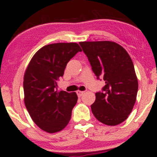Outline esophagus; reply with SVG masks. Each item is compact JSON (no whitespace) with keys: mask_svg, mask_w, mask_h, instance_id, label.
I'll return each instance as SVG.
<instances>
[{"mask_svg":"<svg viewBox=\"0 0 157 157\" xmlns=\"http://www.w3.org/2000/svg\"><path fill=\"white\" fill-rule=\"evenodd\" d=\"M76 93H77V95H78V97H82L83 94H84V92H82V91H77L76 92Z\"/></svg>","mask_w":157,"mask_h":157,"instance_id":"obj_1","label":"esophagus"}]
</instances>
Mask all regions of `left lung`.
Returning a JSON list of instances; mask_svg holds the SVG:
<instances>
[{
	"mask_svg": "<svg viewBox=\"0 0 157 157\" xmlns=\"http://www.w3.org/2000/svg\"><path fill=\"white\" fill-rule=\"evenodd\" d=\"M92 69L105 85L95 93L92 113L106 125L119 124L128 118L136 101L138 82L132 59L121 46L113 41L79 43Z\"/></svg>",
	"mask_w": 157,
	"mask_h": 157,
	"instance_id": "1",
	"label": "left lung"
}]
</instances>
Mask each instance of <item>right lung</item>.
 <instances>
[{"mask_svg":"<svg viewBox=\"0 0 157 157\" xmlns=\"http://www.w3.org/2000/svg\"><path fill=\"white\" fill-rule=\"evenodd\" d=\"M82 49L76 43L48 44L32 57L24 75L25 104L39 128L55 133L66 127L77 102L75 92L57 90L67 63Z\"/></svg>","mask_w":157,"mask_h":157,"instance_id":"add662e5","label":"right lung"}]
</instances>
